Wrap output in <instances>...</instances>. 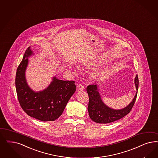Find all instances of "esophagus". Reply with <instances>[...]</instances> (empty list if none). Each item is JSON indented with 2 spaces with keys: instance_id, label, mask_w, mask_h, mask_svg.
I'll use <instances>...</instances> for the list:
<instances>
[{
  "instance_id": "obj_1",
  "label": "esophagus",
  "mask_w": 158,
  "mask_h": 158,
  "mask_svg": "<svg viewBox=\"0 0 158 158\" xmlns=\"http://www.w3.org/2000/svg\"><path fill=\"white\" fill-rule=\"evenodd\" d=\"M77 88H78V90L82 91V90H83L84 89V85L82 84L79 83V84H77Z\"/></svg>"
}]
</instances>
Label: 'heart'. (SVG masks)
I'll use <instances>...</instances> for the list:
<instances>
[{
  "label": "heart",
  "mask_w": 158,
  "mask_h": 158,
  "mask_svg": "<svg viewBox=\"0 0 158 158\" xmlns=\"http://www.w3.org/2000/svg\"><path fill=\"white\" fill-rule=\"evenodd\" d=\"M99 74L97 73V72L93 73V74H92V76L94 77H99Z\"/></svg>",
  "instance_id": "obj_1"
}]
</instances>
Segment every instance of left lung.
Masks as SVG:
<instances>
[{"instance_id": "8db88e82", "label": "left lung", "mask_w": 158, "mask_h": 158, "mask_svg": "<svg viewBox=\"0 0 158 158\" xmlns=\"http://www.w3.org/2000/svg\"><path fill=\"white\" fill-rule=\"evenodd\" d=\"M134 82L136 89L138 90V77L137 75L135 78ZM87 92L89 97L88 110L89 117L94 122L102 124L113 122L126 116L131 110L137 96V92L132 102L127 107L120 110H114L108 107L102 102L97 85H89L87 87Z\"/></svg>"}]
</instances>
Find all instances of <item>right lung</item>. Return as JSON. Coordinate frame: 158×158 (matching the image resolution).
<instances>
[{"label": "right lung", "instance_id": "right-lung-1", "mask_svg": "<svg viewBox=\"0 0 158 158\" xmlns=\"http://www.w3.org/2000/svg\"><path fill=\"white\" fill-rule=\"evenodd\" d=\"M32 53L30 47L28 48L17 69L15 82L18 100L28 116L42 122L54 121L62 114L76 91L75 81L60 80L54 77L46 89L38 92L33 91L27 85L25 77L28 57Z\"/></svg>", "mask_w": 158, "mask_h": 158}]
</instances>
